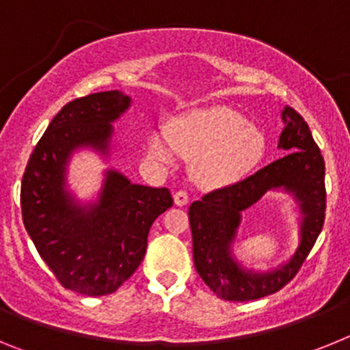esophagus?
Listing matches in <instances>:
<instances>
[{
	"label": "esophagus",
	"instance_id": "obj_1",
	"mask_svg": "<svg viewBox=\"0 0 350 350\" xmlns=\"http://www.w3.org/2000/svg\"><path fill=\"white\" fill-rule=\"evenodd\" d=\"M173 202L177 206H184L189 203V194L185 193V191H177V193L173 194Z\"/></svg>",
	"mask_w": 350,
	"mask_h": 350
}]
</instances>
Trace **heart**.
<instances>
[{
    "label": "heart",
    "mask_w": 350,
    "mask_h": 350,
    "mask_svg": "<svg viewBox=\"0 0 350 350\" xmlns=\"http://www.w3.org/2000/svg\"><path fill=\"white\" fill-rule=\"evenodd\" d=\"M173 150L193 159V175L203 185H226L245 177L267 150V138L243 113L230 107H210L173 120L168 137L152 133L147 152L168 163Z\"/></svg>",
    "instance_id": "heart-1"
}]
</instances>
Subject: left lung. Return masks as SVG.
<instances>
[{
	"label": "left lung",
	"instance_id": "8db88e82",
	"mask_svg": "<svg viewBox=\"0 0 350 350\" xmlns=\"http://www.w3.org/2000/svg\"><path fill=\"white\" fill-rule=\"evenodd\" d=\"M284 129L279 148L287 150L254 175L206 193L189 206L194 267L203 282L222 299L250 301L282 289L307 259L324 224L326 187L324 159L312 138L308 124L295 108L282 112ZM282 189L293 194L302 212L300 245L295 256L273 272L245 271L230 252L241 212L268 190Z\"/></svg>",
	"mask_w": 350,
	"mask_h": 350
}]
</instances>
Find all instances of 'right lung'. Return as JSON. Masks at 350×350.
Segmentation results:
<instances>
[{
	"label": "right lung",
	"mask_w": 350,
	"mask_h": 350,
	"mask_svg": "<svg viewBox=\"0 0 350 350\" xmlns=\"http://www.w3.org/2000/svg\"><path fill=\"white\" fill-rule=\"evenodd\" d=\"M129 105L120 91L64 105L29 156L21 184L23 221L38 254L63 287L85 296L110 295L137 271L150 226L173 205L166 187L131 184L116 170L105 173L94 205H79L66 191L73 150L108 154L112 122Z\"/></svg>",
	"instance_id": "1"
}]
</instances>
